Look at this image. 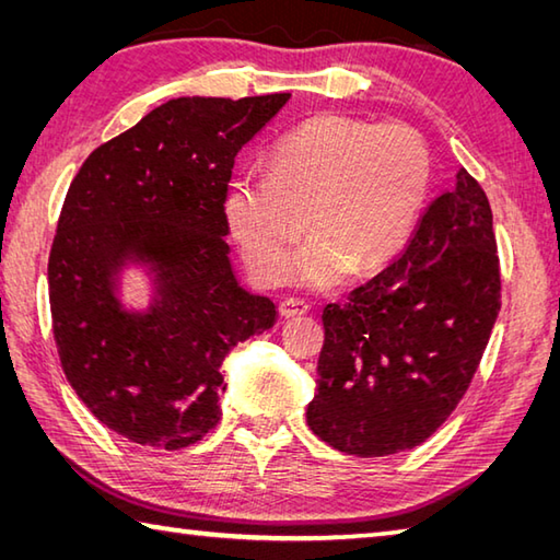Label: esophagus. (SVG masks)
Instances as JSON below:
<instances>
[{
  "label": "esophagus",
  "instance_id": "esophagus-1",
  "mask_svg": "<svg viewBox=\"0 0 560 560\" xmlns=\"http://www.w3.org/2000/svg\"><path fill=\"white\" fill-rule=\"evenodd\" d=\"M279 311L283 317H299V315H305L307 311H311V305H307L303 299H287V301H281Z\"/></svg>",
  "mask_w": 560,
  "mask_h": 560
}]
</instances>
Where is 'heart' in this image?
Returning <instances> with one entry per match:
<instances>
[{"label":"heart","instance_id":"obj_1","mask_svg":"<svg viewBox=\"0 0 560 560\" xmlns=\"http://www.w3.org/2000/svg\"><path fill=\"white\" fill-rule=\"evenodd\" d=\"M431 187V153L409 125L325 113L279 139L269 171L229 183L223 217L249 273L279 283L307 225L315 231L289 267L305 289H331L353 271L395 259Z\"/></svg>","mask_w":560,"mask_h":560}]
</instances>
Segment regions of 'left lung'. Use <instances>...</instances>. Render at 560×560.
I'll return each mask as SVG.
<instances>
[{
    "mask_svg": "<svg viewBox=\"0 0 560 560\" xmlns=\"http://www.w3.org/2000/svg\"><path fill=\"white\" fill-rule=\"evenodd\" d=\"M501 311L489 197L459 168L387 269L323 311L307 425L359 457L411 450L467 392Z\"/></svg>",
    "mask_w": 560,
    "mask_h": 560,
    "instance_id": "1",
    "label": "left lung"
}]
</instances>
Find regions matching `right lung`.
I'll return each mask as SVG.
<instances>
[{
  "instance_id": "add662e5",
  "label": "right lung",
  "mask_w": 560,
  "mask_h": 560,
  "mask_svg": "<svg viewBox=\"0 0 560 560\" xmlns=\"http://www.w3.org/2000/svg\"><path fill=\"white\" fill-rule=\"evenodd\" d=\"M291 93L183 96L105 141L69 185L47 265L52 331L69 385L139 445L180 450L221 419V365L277 323L229 257L233 161ZM141 272L150 303L124 295Z\"/></svg>"
}]
</instances>
